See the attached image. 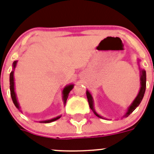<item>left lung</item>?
<instances>
[{
    "label": "left lung",
    "mask_w": 154,
    "mask_h": 154,
    "mask_svg": "<svg viewBox=\"0 0 154 154\" xmlns=\"http://www.w3.org/2000/svg\"><path fill=\"white\" fill-rule=\"evenodd\" d=\"M140 61V60H137L138 65H139ZM139 70H140V91H139V92H138L137 96L136 97V98L134 100V101H133L132 103H131V104L128 107H127V111H126L125 114H124V116L122 117V118L128 117L129 115L131 114V113H132L134 110H135L136 108L139 106L140 103V102L142 101L143 98V96H144L145 91H146V70H143V69H141L140 67H139ZM86 94H87V100H88V103H89L90 107H91V110H93V112H94V114L96 115L97 117H100V118L105 119L104 117H102V116H100L99 113H97V111L95 110V109H94V98H93L92 95H91V94L90 93V91H88V90H87V91H86Z\"/></svg>",
    "instance_id": "1"
}]
</instances>
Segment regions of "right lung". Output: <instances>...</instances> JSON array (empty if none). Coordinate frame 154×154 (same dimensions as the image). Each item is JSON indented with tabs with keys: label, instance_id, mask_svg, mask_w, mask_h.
Instances as JSON below:
<instances>
[{
	"label": "right lung",
	"instance_id": "right-lung-1",
	"mask_svg": "<svg viewBox=\"0 0 154 154\" xmlns=\"http://www.w3.org/2000/svg\"><path fill=\"white\" fill-rule=\"evenodd\" d=\"M17 60L14 61L13 70H12V71L11 72V74H10V91H11V96L14 104L15 106H16V107L22 113L21 110H20V104H19L18 100H17V94H16V92H15V87H14V70H15V67H16L17 66ZM74 85L73 84H68V85L66 86V87L63 89V91H62V97H63V105H64V106L65 104H66V102H67V97H68L69 93H70V91L74 88ZM60 117H61V115L57 116V117H54V118L52 119H50V120H41V121H39V123H51V122L55 121V120L60 118Z\"/></svg>",
	"mask_w": 154,
	"mask_h": 154
}]
</instances>
